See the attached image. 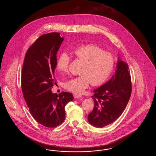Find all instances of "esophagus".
<instances>
[{"mask_svg": "<svg viewBox=\"0 0 156 156\" xmlns=\"http://www.w3.org/2000/svg\"><path fill=\"white\" fill-rule=\"evenodd\" d=\"M74 97L75 98H78L82 97V95H80V94H74Z\"/></svg>", "mask_w": 156, "mask_h": 156, "instance_id": "34e87169", "label": "esophagus"}]
</instances>
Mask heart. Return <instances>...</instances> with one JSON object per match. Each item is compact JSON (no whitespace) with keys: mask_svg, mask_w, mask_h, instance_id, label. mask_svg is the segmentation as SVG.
I'll list each match as a JSON object with an SVG mask.
<instances>
[{"mask_svg":"<svg viewBox=\"0 0 156 156\" xmlns=\"http://www.w3.org/2000/svg\"><path fill=\"white\" fill-rule=\"evenodd\" d=\"M75 56L83 62L81 75L69 79L65 85L66 88L75 93L82 94L90 83L96 86L106 80L114 67L115 58L111 52L104 51L95 45H85L73 52ZM70 57L66 52H62L57 61V68L62 73L68 70Z\"/></svg>","mask_w":156,"mask_h":156,"instance_id":"heart-1","label":"heart"}]
</instances>
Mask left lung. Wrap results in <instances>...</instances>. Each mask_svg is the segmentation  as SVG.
<instances>
[{
    "mask_svg": "<svg viewBox=\"0 0 156 156\" xmlns=\"http://www.w3.org/2000/svg\"><path fill=\"white\" fill-rule=\"evenodd\" d=\"M94 92V108L88 120L91 125L102 128L119 118L129 101L132 84L128 65L119 57L115 74Z\"/></svg>",
    "mask_w": 156,
    "mask_h": 156,
    "instance_id": "left-lung-1",
    "label": "left lung"
}]
</instances>
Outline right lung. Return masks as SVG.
<instances>
[{"instance_id":"obj_1","label":"right lung","mask_w":156,"mask_h":156,"mask_svg":"<svg viewBox=\"0 0 156 156\" xmlns=\"http://www.w3.org/2000/svg\"><path fill=\"white\" fill-rule=\"evenodd\" d=\"M64 39L59 33L41 36L28 49L23 64L22 89L30 113L38 123L50 128L64 122L65 106L74 99L71 93L58 95L51 91L56 83L57 53Z\"/></svg>"}]
</instances>
